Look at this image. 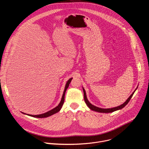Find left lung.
<instances>
[{"mask_svg": "<svg viewBox=\"0 0 149 149\" xmlns=\"http://www.w3.org/2000/svg\"><path fill=\"white\" fill-rule=\"evenodd\" d=\"M136 91V90H135ZM135 91L132 93V94L128 98V99H127L125 102H124L123 104L118 106V107H114V108H111V109H101V108H99V107H95V106L93 105V104H91L89 101L88 100H87V96H86V91H85V90L83 88V91H84V101L85 102H86V104L87 105L88 107L92 110L93 111H97V112H99V113H112V112H114L115 111H117L118 110H120L121 109H123V107H124L125 106L129 103V102L130 101V99L132 98V97H133Z\"/></svg>", "mask_w": 149, "mask_h": 149, "instance_id": "left-lung-1", "label": "left lung"}]
</instances>
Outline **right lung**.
<instances>
[{
	"label": "right lung",
	"mask_w": 149,
	"mask_h": 149,
	"mask_svg": "<svg viewBox=\"0 0 149 149\" xmlns=\"http://www.w3.org/2000/svg\"><path fill=\"white\" fill-rule=\"evenodd\" d=\"M72 78H70L67 82L66 85H65V90H64V91H63V95H62V99L61 100V102H59V104H58V105L57 106V107H56L55 108L53 109L52 110L45 113H44V114H39V115H31V114H27L29 116H31V117H36V118H45V117H48L49 116H51L56 113H58V111H60V110L61 109L62 105L63 104V102H64V100H65V92H66V90H67V88H68L69 87V85L71 81ZM23 114H25V113H22Z\"/></svg>",
	"instance_id": "obj_1"
}]
</instances>
